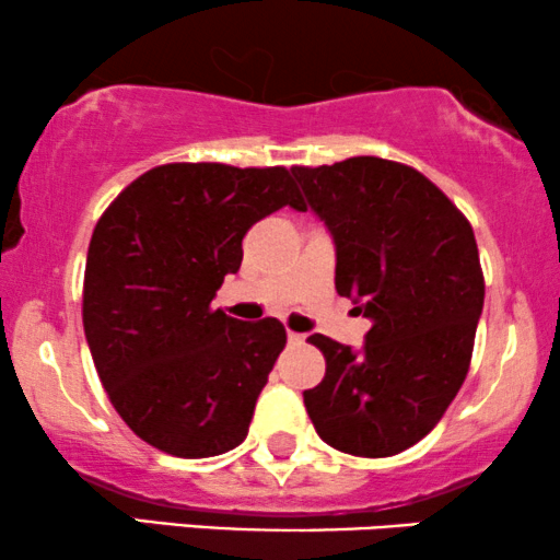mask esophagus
I'll list each match as a JSON object with an SVG mask.
<instances>
[{"mask_svg": "<svg viewBox=\"0 0 560 560\" xmlns=\"http://www.w3.org/2000/svg\"><path fill=\"white\" fill-rule=\"evenodd\" d=\"M287 338H289V343H294V346L304 341V336H302V332H294V330H289V332H287Z\"/></svg>", "mask_w": 560, "mask_h": 560, "instance_id": "obj_1", "label": "esophagus"}]
</instances>
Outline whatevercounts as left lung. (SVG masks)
Here are the masks:
<instances>
[{
	"label": "left lung",
	"instance_id": "1",
	"mask_svg": "<svg viewBox=\"0 0 560 560\" xmlns=\"http://www.w3.org/2000/svg\"><path fill=\"white\" fill-rule=\"evenodd\" d=\"M336 243V289L370 317L364 346L310 336L325 377L304 390L325 444L390 457L436 427L468 374L483 271L470 222L419 170L382 158L292 167Z\"/></svg>",
	"mask_w": 560,
	"mask_h": 560
}]
</instances>
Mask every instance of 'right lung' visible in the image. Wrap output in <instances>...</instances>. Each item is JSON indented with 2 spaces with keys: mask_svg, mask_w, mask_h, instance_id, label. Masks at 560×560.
<instances>
[{
  "mask_svg": "<svg viewBox=\"0 0 560 560\" xmlns=\"http://www.w3.org/2000/svg\"><path fill=\"white\" fill-rule=\"evenodd\" d=\"M304 209L287 167L170 162L103 211L84 268L82 323L105 393L133 434L175 457H214L247 436L284 351L276 317L211 310L243 264V237Z\"/></svg>",
  "mask_w": 560,
  "mask_h": 560,
  "instance_id": "obj_1",
  "label": "right lung"
}]
</instances>
